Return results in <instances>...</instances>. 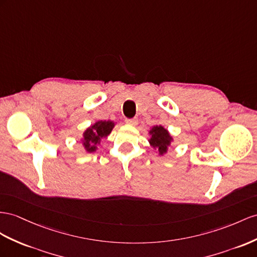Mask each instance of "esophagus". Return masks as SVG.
<instances>
[{
	"label": "esophagus",
	"instance_id": "obj_1",
	"mask_svg": "<svg viewBox=\"0 0 257 257\" xmlns=\"http://www.w3.org/2000/svg\"><path fill=\"white\" fill-rule=\"evenodd\" d=\"M126 123L130 124V126H137L138 119L137 118H130V119H126Z\"/></svg>",
	"mask_w": 257,
	"mask_h": 257
}]
</instances>
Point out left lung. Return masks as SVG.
<instances>
[{"label": "left lung", "instance_id": "left-lung-1", "mask_svg": "<svg viewBox=\"0 0 257 257\" xmlns=\"http://www.w3.org/2000/svg\"><path fill=\"white\" fill-rule=\"evenodd\" d=\"M151 139L149 140L151 147L159 151L160 155H164L167 153L168 147L173 141V137L169 135L168 130L163 126H154L150 130Z\"/></svg>", "mask_w": 257, "mask_h": 257}]
</instances>
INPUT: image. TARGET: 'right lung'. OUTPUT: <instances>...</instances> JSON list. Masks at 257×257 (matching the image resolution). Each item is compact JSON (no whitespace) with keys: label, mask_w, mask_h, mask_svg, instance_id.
I'll return each mask as SVG.
<instances>
[{"label":"right lung","mask_w":257,"mask_h":257,"mask_svg":"<svg viewBox=\"0 0 257 257\" xmlns=\"http://www.w3.org/2000/svg\"><path fill=\"white\" fill-rule=\"evenodd\" d=\"M114 126L115 122L110 120H100L87 128L82 138V144L85 151L89 153L95 152L101 140L111 133Z\"/></svg>","instance_id":"obj_1"}]
</instances>
